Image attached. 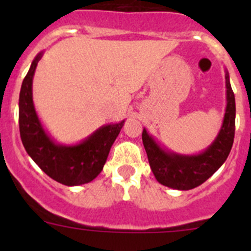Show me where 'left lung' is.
<instances>
[{
  "label": "left lung",
  "instance_id": "left-lung-1",
  "mask_svg": "<svg viewBox=\"0 0 251 251\" xmlns=\"http://www.w3.org/2000/svg\"><path fill=\"white\" fill-rule=\"evenodd\" d=\"M226 111L214 142L201 153L186 155L169 151L143 128L142 141L156 181L178 191H188L204 183L226 161L234 140L235 100L226 70Z\"/></svg>",
  "mask_w": 251,
  "mask_h": 251
}]
</instances>
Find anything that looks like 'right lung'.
<instances>
[{"label":"right lung","instance_id":"add662e5","mask_svg":"<svg viewBox=\"0 0 251 251\" xmlns=\"http://www.w3.org/2000/svg\"><path fill=\"white\" fill-rule=\"evenodd\" d=\"M44 52L32 60L19 95V131L30 158L50 178L65 186H80L95 179L103 170L108 154L125 120L102 126L76 144L57 143L45 130L32 100V78Z\"/></svg>","mask_w":251,"mask_h":251}]
</instances>
